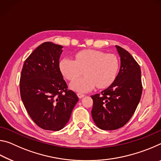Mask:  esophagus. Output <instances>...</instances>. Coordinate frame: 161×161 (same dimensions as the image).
I'll use <instances>...</instances> for the list:
<instances>
[{
	"mask_svg": "<svg viewBox=\"0 0 161 161\" xmlns=\"http://www.w3.org/2000/svg\"><path fill=\"white\" fill-rule=\"evenodd\" d=\"M77 96L79 98H80V99H81V98H83L84 96H85V95L82 93H77Z\"/></svg>",
	"mask_w": 161,
	"mask_h": 161,
	"instance_id": "esophagus-1",
	"label": "esophagus"
}]
</instances>
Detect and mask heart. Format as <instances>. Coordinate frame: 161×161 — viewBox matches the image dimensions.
Segmentation results:
<instances>
[{
  "mask_svg": "<svg viewBox=\"0 0 161 161\" xmlns=\"http://www.w3.org/2000/svg\"><path fill=\"white\" fill-rule=\"evenodd\" d=\"M119 59L116 54L96 50H84L76 54L75 60L65 58L59 64V70L67 80H72L85 69V77L73 80L70 88L87 92L95 88H105L113 83L118 75Z\"/></svg>",
  "mask_w": 161,
  "mask_h": 161,
  "instance_id": "obj_1",
  "label": "heart"
}]
</instances>
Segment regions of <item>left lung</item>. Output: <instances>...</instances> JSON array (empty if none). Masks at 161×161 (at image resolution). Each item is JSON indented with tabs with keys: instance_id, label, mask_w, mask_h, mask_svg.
<instances>
[{
	"instance_id": "1",
	"label": "left lung",
	"mask_w": 161,
	"mask_h": 161,
	"mask_svg": "<svg viewBox=\"0 0 161 161\" xmlns=\"http://www.w3.org/2000/svg\"><path fill=\"white\" fill-rule=\"evenodd\" d=\"M121 67L115 80L107 89L92 96V119L97 127L111 130L121 128L131 118L142 94L141 72L129 52L116 45Z\"/></svg>"
}]
</instances>
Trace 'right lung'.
Returning <instances> with one entry per match:
<instances>
[{
	"label": "right lung",
	"mask_w": 161,
	"mask_h": 161,
	"mask_svg": "<svg viewBox=\"0 0 161 161\" xmlns=\"http://www.w3.org/2000/svg\"><path fill=\"white\" fill-rule=\"evenodd\" d=\"M62 46L45 42L24 62L20 80L22 101L38 126L59 130L66 126L78 97L68 90L59 70Z\"/></svg>",
	"instance_id": "1"
}]
</instances>
